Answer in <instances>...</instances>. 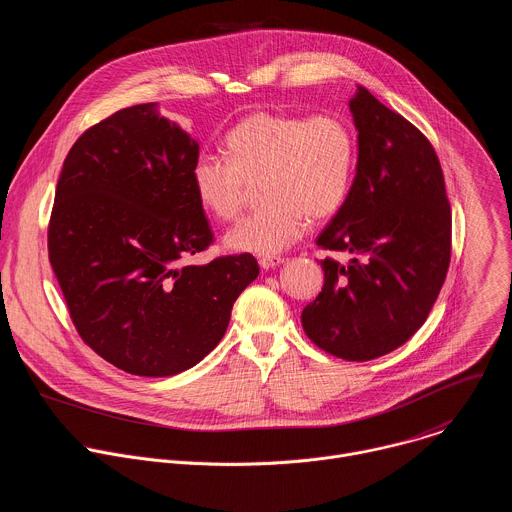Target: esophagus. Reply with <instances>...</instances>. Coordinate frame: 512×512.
Masks as SVG:
<instances>
[{"instance_id": "esophagus-1", "label": "esophagus", "mask_w": 512, "mask_h": 512, "mask_svg": "<svg viewBox=\"0 0 512 512\" xmlns=\"http://www.w3.org/2000/svg\"><path fill=\"white\" fill-rule=\"evenodd\" d=\"M283 263H285V259H281V257H263V259H259V265H261L263 271L275 269V267H279Z\"/></svg>"}]
</instances>
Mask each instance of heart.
<instances>
[{"mask_svg": "<svg viewBox=\"0 0 512 512\" xmlns=\"http://www.w3.org/2000/svg\"><path fill=\"white\" fill-rule=\"evenodd\" d=\"M223 146L227 160L201 154L191 166L199 205L233 221L257 181L265 203L225 235L231 251L273 257L305 233L309 217L325 221L350 197L358 142L342 116L253 112L227 132Z\"/></svg>", "mask_w": 512, "mask_h": 512, "instance_id": "1", "label": "heart"}]
</instances>
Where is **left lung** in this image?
Listing matches in <instances>:
<instances>
[{
    "mask_svg": "<svg viewBox=\"0 0 512 512\" xmlns=\"http://www.w3.org/2000/svg\"><path fill=\"white\" fill-rule=\"evenodd\" d=\"M358 130L356 179L317 245L321 293L301 325L323 352L368 362L406 344L426 321L450 265L452 215L428 138L364 86L350 100Z\"/></svg>",
    "mask_w": 512,
    "mask_h": 512,
    "instance_id": "left-lung-1",
    "label": "left lung"
}]
</instances>
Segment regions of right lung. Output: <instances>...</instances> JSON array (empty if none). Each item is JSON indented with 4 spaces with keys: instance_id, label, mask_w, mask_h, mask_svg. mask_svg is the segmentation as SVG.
<instances>
[{
    "instance_id": "add662e5",
    "label": "right lung",
    "mask_w": 512,
    "mask_h": 512,
    "mask_svg": "<svg viewBox=\"0 0 512 512\" xmlns=\"http://www.w3.org/2000/svg\"><path fill=\"white\" fill-rule=\"evenodd\" d=\"M197 156L199 142L148 102L86 130L62 166L52 269L84 342L134 376L197 366L259 275L249 253L185 263L213 241L191 187Z\"/></svg>"
}]
</instances>
